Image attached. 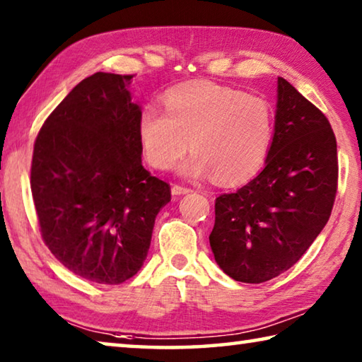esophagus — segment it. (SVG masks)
Here are the masks:
<instances>
[{
    "instance_id": "obj_1",
    "label": "esophagus",
    "mask_w": 362,
    "mask_h": 362,
    "mask_svg": "<svg viewBox=\"0 0 362 362\" xmlns=\"http://www.w3.org/2000/svg\"><path fill=\"white\" fill-rule=\"evenodd\" d=\"M189 192H191V189L186 186H180V185L171 186V194L173 195H181V194H189Z\"/></svg>"
}]
</instances>
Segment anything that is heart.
I'll use <instances>...</instances> for the list:
<instances>
[{"label":"heart","instance_id":"b5f03b06","mask_svg":"<svg viewBox=\"0 0 362 362\" xmlns=\"http://www.w3.org/2000/svg\"><path fill=\"white\" fill-rule=\"evenodd\" d=\"M139 138L152 167L168 170L189 149L187 176L213 173L218 181L242 182L262 167L274 138V114L264 98L218 84L176 88L165 111L146 106Z\"/></svg>","mask_w":362,"mask_h":362}]
</instances>
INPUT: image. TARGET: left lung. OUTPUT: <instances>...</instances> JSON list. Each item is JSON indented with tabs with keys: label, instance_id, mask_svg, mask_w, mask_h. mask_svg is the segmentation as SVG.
<instances>
[{
	"label": "left lung",
	"instance_id": "obj_1",
	"mask_svg": "<svg viewBox=\"0 0 362 362\" xmlns=\"http://www.w3.org/2000/svg\"><path fill=\"white\" fill-rule=\"evenodd\" d=\"M337 141L327 117L278 78L274 141L264 170L214 202L210 245L224 274L264 283L303 256L331 216Z\"/></svg>",
	"mask_w": 362,
	"mask_h": 362
}]
</instances>
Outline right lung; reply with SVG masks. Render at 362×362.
<instances>
[{
  "mask_svg": "<svg viewBox=\"0 0 362 362\" xmlns=\"http://www.w3.org/2000/svg\"><path fill=\"white\" fill-rule=\"evenodd\" d=\"M132 74L95 73L37 133L31 194L41 237L74 275L120 284L141 269L170 185L141 165Z\"/></svg>",
  "mask_w": 362,
  "mask_h": 362,
  "instance_id": "obj_1",
  "label": "right lung"
}]
</instances>
